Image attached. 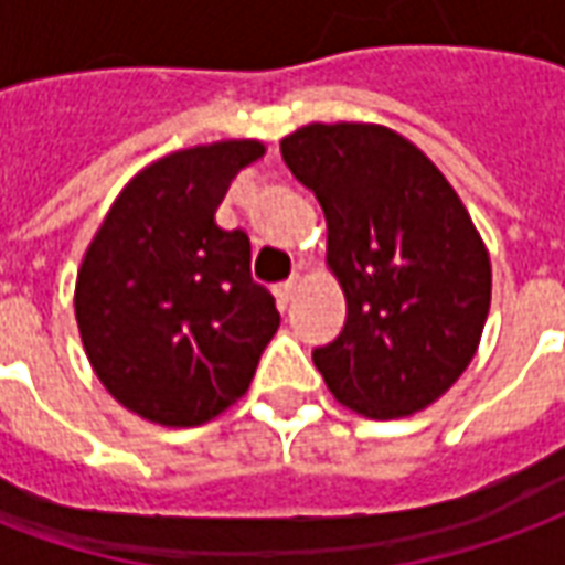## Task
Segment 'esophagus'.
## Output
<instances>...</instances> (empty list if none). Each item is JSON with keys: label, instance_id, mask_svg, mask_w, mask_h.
<instances>
[{"label": "esophagus", "instance_id": "obj_1", "mask_svg": "<svg viewBox=\"0 0 565 565\" xmlns=\"http://www.w3.org/2000/svg\"><path fill=\"white\" fill-rule=\"evenodd\" d=\"M298 288H300V279L298 277H291V279H288V282H282V286L277 288L279 300H282V303H288V300L298 295Z\"/></svg>", "mask_w": 565, "mask_h": 565}]
</instances>
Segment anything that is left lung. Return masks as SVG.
I'll use <instances>...</instances> for the list:
<instances>
[{
    "label": "left lung",
    "mask_w": 565,
    "mask_h": 565,
    "mask_svg": "<svg viewBox=\"0 0 565 565\" xmlns=\"http://www.w3.org/2000/svg\"><path fill=\"white\" fill-rule=\"evenodd\" d=\"M279 152L322 204L324 258L345 298L343 331L312 364L352 413H422L469 367L491 310L479 228L443 171L388 126L310 122Z\"/></svg>",
    "instance_id": "8db88e82"
}]
</instances>
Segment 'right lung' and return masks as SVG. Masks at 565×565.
I'll use <instances>...</instances> for the list:
<instances>
[{
	"mask_svg": "<svg viewBox=\"0 0 565 565\" xmlns=\"http://www.w3.org/2000/svg\"><path fill=\"white\" fill-rule=\"evenodd\" d=\"M253 138L198 143L150 162L122 186L74 282V316L98 382L129 413L198 427L249 388L279 312L249 274V237L216 207Z\"/></svg>",
	"mask_w": 565,
	"mask_h": 565,
	"instance_id": "obj_1",
	"label": "right lung"
}]
</instances>
